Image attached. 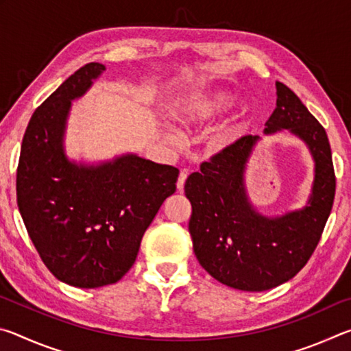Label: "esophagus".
Masks as SVG:
<instances>
[{
    "label": "esophagus",
    "instance_id": "obj_1",
    "mask_svg": "<svg viewBox=\"0 0 351 351\" xmlns=\"http://www.w3.org/2000/svg\"><path fill=\"white\" fill-rule=\"evenodd\" d=\"M186 180H187V173L186 171H181L180 176H178V181H176V187L180 192H182L184 190V184H186Z\"/></svg>",
    "mask_w": 351,
    "mask_h": 351
}]
</instances>
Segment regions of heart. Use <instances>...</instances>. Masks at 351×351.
<instances>
[{
  "label": "heart",
  "mask_w": 351,
  "mask_h": 351,
  "mask_svg": "<svg viewBox=\"0 0 351 351\" xmlns=\"http://www.w3.org/2000/svg\"><path fill=\"white\" fill-rule=\"evenodd\" d=\"M230 105H232V97L226 93L197 97L182 106L180 114H178V119L182 123H186V125H204V123H209L213 119L224 114L230 108ZM229 138V132L218 134L213 139L212 145L215 148H221L228 144Z\"/></svg>",
  "instance_id": "b5f03b06"
}]
</instances>
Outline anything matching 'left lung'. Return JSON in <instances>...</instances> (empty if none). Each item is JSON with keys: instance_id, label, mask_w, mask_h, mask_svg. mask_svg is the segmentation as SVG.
Returning <instances> with one entry per match:
<instances>
[{"instance_id": "1", "label": "left lung", "mask_w": 351, "mask_h": 351, "mask_svg": "<svg viewBox=\"0 0 351 351\" xmlns=\"http://www.w3.org/2000/svg\"><path fill=\"white\" fill-rule=\"evenodd\" d=\"M277 106L265 133L289 130L316 162L311 198L302 210L266 218L249 204L243 173L258 136H243L199 165L186 181L192 204L189 232L199 265L230 288L266 291L288 282L316 249L336 192L325 128L287 85L277 82Z\"/></svg>"}]
</instances>
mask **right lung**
I'll use <instances>...</instances> for the list:
<instances>
[{
	"label": "right lung",
	"instance_id": "right-lung-1",
	"mask_svg": "<svg viewBox=\"0 0 351 351\" xmlns=\"http://www.w3.org/2000/svg\"><path fill=\"white\" fill-rule=\"evenodd\" d=\"M102 71L100 63L77 69L34 111L16 169V203L35 249L58 280L77 288H100L127 274L180 175L136 154L97 167L68 161L71 100Z\"/></svg>",
	"mask_w": 351,
	"mask_h": 351
}]
</instances>
